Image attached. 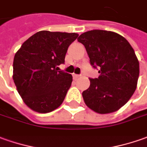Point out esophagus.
Returning <instances> with one entry per match:
<instances>
[{
	"label": "esophagus",
	"mask_w": 147,
	"mask_h": 147,
	"mask_svg": "<svg viewBox=\"0 0 147 147\" xmlns=\"http://www.w3.org/2000/svg\"><path fill=\"white\" fill-rule=\"evenodd\" d=\"M81 76L80 75H76V74H73V78L74 79H78V78H80Z\"/></svg>",
	"instance_id": "1"
}]
</instances>
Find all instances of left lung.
I'll list each match as a JSON object with an SVG mask.
<instances>
[{"mask_svg": "<svg viewBox=\"0 0 147 147\" xmlns=\"http://www.w3.org/2000/svg\"><path fill=\"white\" fill-rule=\"evenodd\" d=\"M84 46L98 78L89 79L90 86L82 96L90 109L105 114L117 111L135 92L139 76V62L134 49L115 32L93 30L77 38Z\"/></svg>", "mask_w": 147, "mask_h": 147, "instance_id": "1", "label": "left lung"}]
</instances>
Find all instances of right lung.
Instances as JSON below:
<instances>
[{"mask_svg": "<svg viewBox=\"0 0 147 147\" xmlns=\"http://www.w3.org/2000/svg\"><path fill=\"white\" fill-rule=\"evenodd\" d=\"M78 34L42 30L29 38L16 52L13 79L19 95L30 109L47 113L59 107L72 76L58 71Z\"/></svg>", "mask_w": 147, "mask_h": 147, "instance_id": "add662e5", "label": "right lung"}]
</instances>
